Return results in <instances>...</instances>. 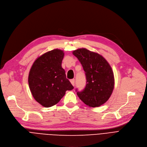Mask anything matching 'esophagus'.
I'll return each instance as SVG.
<instances>
[{
	"instance_id": "1",
	"label": "esophagus",
	"mask_w": 147,
	"mask_h": 147,
	"mask_svg": "<svg viewBox=\"0 0 147 147\" xmlns=\"http://www.w3.org/2000/svg\"><path fill=\"white\" fill-rule=\"evenodd\" d=\"M70 83H71V84L74 86L75 85V79H72L70 80Z\"/></svg>"
}]
</instances>
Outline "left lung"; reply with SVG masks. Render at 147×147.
Segmentation results:
<instances>
[{
    "label": "left lung",
    "instance_id": "obj_1",
    "mask_svg": "<svg viewBox=\"0 0 147 147\" xmlns=\"http://www.w3.org/2000/svg\"><path fill=\"white\" fill-rule=\"evenodd\" d=\"M73 54L81 63L86 78L84 89L80 92L76 89L78 96L90 107L100 106L113 90L115 80L111 66L103 57L85 48L75 50Z\"/></svg>",
    "mask_w": 147,
    "mask_h": 147
}]
</instances>
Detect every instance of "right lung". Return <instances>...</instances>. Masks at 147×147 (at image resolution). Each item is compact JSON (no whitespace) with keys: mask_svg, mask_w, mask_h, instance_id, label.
Returning <instances> with one entry per match:
<instances>
[{"mask_svg":"<svg viewBox=\"0 0 147 147\" xmlns=\"http://www.w3.org/2000/svg\"><path fill=\"white\" fill-rule=\"evenodd\" d=\"M61 50L54 49L34 61L28 77L29 89L34 99L45 107L57 104L74 86L61 67L64 57Z\"/></svg>","mask_w":147,"mask_h":147,"instance_id":"right-lung-1","label":"right lung"}]
</instances>
